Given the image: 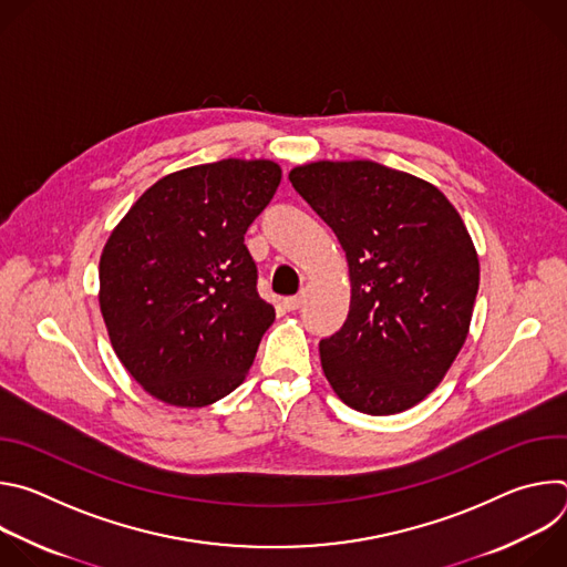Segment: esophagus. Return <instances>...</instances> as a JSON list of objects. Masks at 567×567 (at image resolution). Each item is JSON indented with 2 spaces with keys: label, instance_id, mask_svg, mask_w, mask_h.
<instances>
[{
  "label": "esophagus",
  "instance_id": "1",
  "mask_svg": "<svg viewBox=\"0 0 567 567\" xmlns=\"http://www.w3.org/2000/svg\"><path fill=\"white\" fill-rule=\"evenodd\" d=\"M300 305H302V296H289V298H285V307H287L289 311H296Z\"/></svg>",
  "mask_w": 567,
  "mask_h": 567
}]
</instances>
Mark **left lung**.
<instances>
[{
    "label": "left lung",
    "instance_id": "8db88e82",
    "mask_svg": "<svg viewBox=\"0 0 567 567\" xmlns=\"http://www.w3.org/2000/svg\"><path fill=\"white\" fill-rule=\"evenodd\" d=\"M289 182L350 267V311L318 346L322 372L359 413L415 406L468 332L480 265L462 217L435 186L374 161H318Z\"/></svg>",
    "mask_w": 567,
    "mask_h": 567
}]
</instances>
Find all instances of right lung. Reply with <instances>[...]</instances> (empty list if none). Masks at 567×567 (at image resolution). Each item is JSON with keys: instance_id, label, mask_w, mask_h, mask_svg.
Instances as JSON below:
<instances>
[{"instance_id": "right-lung-1", "label": "right lung", "mask_w": 567, "mask_h": 567, "mask_svg": "<svg viewBox=\"0 0 567 567\" xmlns=\"http://www.w3.org/2000/svg\"><path fill=\"white\" fill-rule=\"evenodd\" d=\"M274 161L224 158L150 186L101 256L116 357L156 399L202 409L245 381L276 311L245 233L280 184Z\"/></svg>"}]
</instances>
